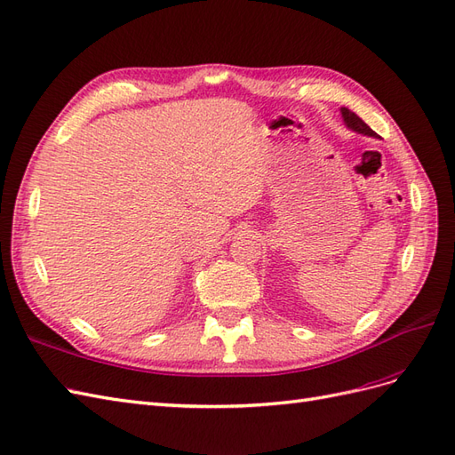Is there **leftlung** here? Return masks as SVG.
I'll return each mask as SVG.
<instances>
[{
    "mask_svg": "<svg viewBox=\"0 0 455 455\" xmlns=\"http://www.w3.org/2000/svg\"><path fill=\"white\" fill-rule=\"evenodd\" d=\"M341 118H343V124L350 129V132L360 133V135H368V137H373V139H379V135L375 133L364 120L358 118V116L353 110H348V108L343 107L341 108Z\"/></svg>",
    "mask_w": 455,
    "mask_h": 455,
    "instance_id": "left-lung-1",
    "label": "left lung"
}]
</instances>
